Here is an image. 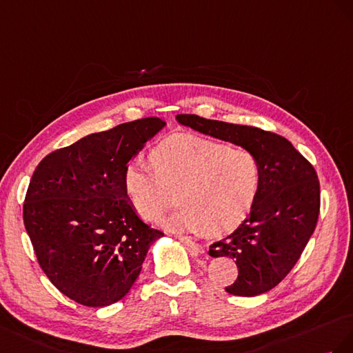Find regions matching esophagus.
Here are the masks:
<instances>
[{
	"instance_id": "34e87169",
	"label": "esophagus",
	"mask_w": 353,
	"mask_h": 353,
	"mask_svg": "<svg viewBox=\"0 0 353 353\" xmlns=\"http://www.w3.org/2000/svg\"><path fill=\"white\" fill-rule=\"evenodd\" d=\"M179 239L182 241V243L185 244V245H188L190 250L192 251H195V253H199V254H203V253H205V247L203 245V244H198V243H194L192 239L190 238H188V236H179Z\"/></svg>"
}]
</instances>
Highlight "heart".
I'll list each match as a JSON object with an SVG mask.
<instances>
[{"mask_svg":"<svg viewBox=\"0 0 353 353\" xmlns=\"http://www.w3.org/2000/svg\"><path fill=\"white\" fill-rule=\"evenodd\" d=\"M123 183L139 216L155 220L173 203L180 205L165 225L185 232L223 235L251 214L263 185V165L247 148L196 134H174L150 154V164L130 161Z\"/></svg>","mask_w":353,"mask_h":353,"instance_id":"heart-1","label":"heart"}]
</instances>
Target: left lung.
I'll list each match as a JSON object with an SVG mask.
<instances>
[{"instance_id":"1","label":"left lung","mask_w":353,"mask_h":353,"mask_svg":"<svg viewBox=\"0 0 353 353\" xmlns=\"http://www.w3.org/2000/svg\"><path fill=\"white\" fill-rule=\"evenodd\" d=\"M180 124L241 148L263 165V185L251 214L229 236L210 245L211 257L235 259L238 278L225 290L253 297L276 287L314 234L319 216V180L309 161L283 136L257 127L180 114Z\"/></svg>"}]
</instances>
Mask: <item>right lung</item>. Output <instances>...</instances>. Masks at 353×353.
<instances>
[{"label":"right lung","mask_w":353,"mask_h":353,"mask_svg":"<svg viewBox=\"0 0 353 353\" xmlns=\"http://www.w3.org/2000/svg\"><path fill=\"white\" fill-rule=\"evenodd\" d=\"M165 123L148 117L88 134L43 158L29 182L23 223L39 266L79 305L123 299L150 244L164 234L137 216L124 168Z\"/></svg>","instance_id":"1"}]
</instances>
